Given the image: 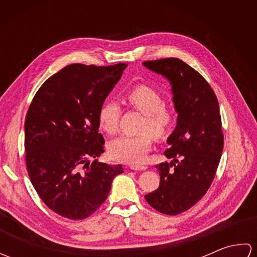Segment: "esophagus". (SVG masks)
Wrapping results in <instances>:
<instances>
[{
  "mask_svg": "<svg viewBox=\"0 0 257 257\" xmlns=\"http://www.w3.org/2000/svg\"><path fill=\"white\" fill-rule=\"evenodd\" d=\"M130 169H132V170H136V171H144V170H146L147 169V166H136V165H133V166H130Z\"/></svg>",
  "mask_w": 257,
  "mask_h": 257,
  "instance_id": "1",
  "label": "esophagus"
}]
</instances>
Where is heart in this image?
Instances as JSON below:
<instances>
[{
    "label": "heart",
    "mask_w": 257,
    "mask_h": 257,
    "mask_svg": "<svg viewBox=\"0 0 257 257\" xmlns=\"http://www.w3.org/2000/svg\"><path fill=\"white\" fill-rule=\"evenodd\" d=\"M124 99L130 106L145 114L141 130L138 135H124L109 144L108 152L113 160L132 165H140L146 159L154 145L155 136L165 139L177 123L176 112L172 108L163 103V96L159 90L146 84L132 87L124 95ZM121 109L119 103L107 100L98 112V124L108 135L118 132Z\"/></svg>",
    "instance_id": "1"
}]
</instances>
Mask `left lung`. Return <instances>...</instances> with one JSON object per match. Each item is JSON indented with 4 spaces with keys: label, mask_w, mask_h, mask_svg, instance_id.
Instances as JSON below:
<instances>
[{
    "label": "left lung",
    "mask_w": 257,
    "mask_h": 257,
    "mask_svg": "<svg viewBox=\"0 0 257 257\" xmlns=\"http://www.w3.org/2000/svg\"><path fill=\"white\" fill-rule=\"evenodd\" d=\"M144 65L170 81L178 112L165 151L173 161L156 166L160 185L145 198L158 212L177 215L200 201L215 177L224 143L219 101L203 76L181 59L161 58Z\"/></svg>",
    "instance_id": "obj_1"
}]
</instances>
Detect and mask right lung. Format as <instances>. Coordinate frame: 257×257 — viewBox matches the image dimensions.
Returning a JSON list of instances; mask_svg holds the SVG:
<instances>
[{
	"mask_svg": "<svg viewBox=\"0 0 257 257\" xmlns=\"http://www.w3.org/2000/svg\"><path fill=\"white\" fill-rule=\"evenodd\" d=\"M127 64H72L37 90L25 118V161L33 187L58 215L83 220L106 201L122 167L98 162L103 152L98 112ZM90 157L95 160L89 162Z\"/></svg>",
	"mask_w": 257,
	"mask_h": 257,
	"instance_id": "obj_1",
	"label": "right lung"
}]
</instances>
